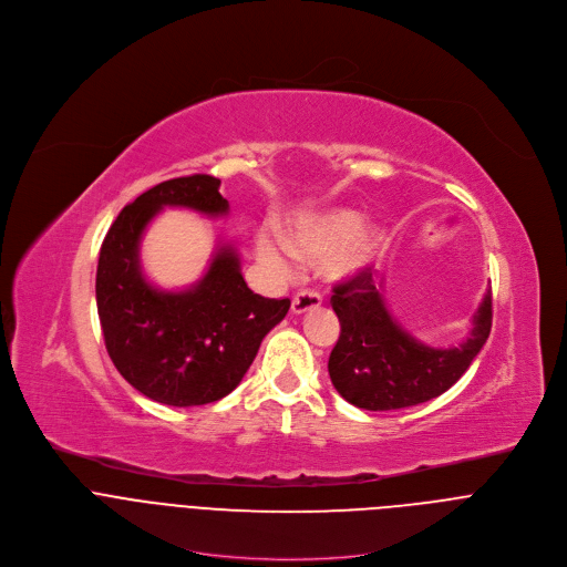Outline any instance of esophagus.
I'll return each instance as SVG.
<instances>
[{
  "instance_id": "obj_1",
  "label": "esophagus",
  "mask_w": 567,
  "mask_h": 567,
  "mask_svg": "<svg viewBox=\"0 0 567 567\" xmlns=\"http://www.w3.org/2000/svg\"><path fill=\"white\" fill-rule=\"evenodd\" d=\"M320 302H322V298H320L316 291L302 289V291H298V293L293 296V300H291V311H293V313H305V311H311V309L320 307Z\"/></svg>"
}]
</instances>
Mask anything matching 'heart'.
<instances>
[{
  "label": "heart",
  "mask_w": 567,
  "mask_h": 567,
  "mask_svg": "<svg viewBox=\"0 0 567 567\" xmlns=\"http://www.w3.org/2000/svg\"><path fill=\"white\" fill-rule=\"evenodd\" d=\"M385 230L363 224V215L334 208L296 221L287 233V245L271 233H258L256 254L276 276H289L293 256L326 262L332 280H348L370 269L385 251Z\"/></svg>",
  "instance_id": "heart-1"
}]
</instances>
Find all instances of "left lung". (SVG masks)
<instances>
[{"label":"left lung","instance_id":"8db88e82","mask_svg":"<svg viewBox=\"0 0 567 567\" xmlns=\"http://www.w3.org/2000/svg\"><path fill=\"white\" fill-rule=\"evenodd\" d=\"M332 307L341 337L330 354V379L346 401L363 411L409 409L440 396L466 372L492 332V289L457 348H431L403 330L370 271L337 285Z\"/></svg>","mask_w":567,"mask_h":567}]
</instances>
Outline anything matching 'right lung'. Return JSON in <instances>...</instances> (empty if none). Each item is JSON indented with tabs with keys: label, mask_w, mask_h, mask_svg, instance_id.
Here are the masks:
<instances>
[{
	"label": "right lung",
	"mask_w": 567,
	"mask_h": 567,
	"mask_svg": "<svg viewBox=\"0 0 567 567\" xmlns=\"http://www.w3.org/2000/svg\"><path fill=\"white\" fill-rule=\"evenodd\" d=\"M219 184L190 175L138 195L110 226L99 258L96 305L112 363L141 394L177 409L204 406L235 390L291 305L254 293L230 245L217 247L206 274L186 289L166 291L145 278L147 224L166 206L226 215Z\"/></svg>",
	"instance_id": "1"
}]
</instances>
